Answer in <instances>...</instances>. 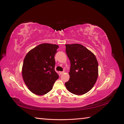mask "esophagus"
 <instances>
[{
  "label": "esophagus",
  "mask_w": 124,
  "mask_h": 124,
  "mask_svg": "<svg viewBox=\"0 0 124 124\" xmlns=\"http://www.w3.org/2000/svg\"><path fill=\"white\" fill-rule=\"evenodd\" d=\"M63 73H64V71H61V72H59V73H60V74H61V75H62Z\"/></svg>",
  "instance_id": "obj_1"
}]
</instances>
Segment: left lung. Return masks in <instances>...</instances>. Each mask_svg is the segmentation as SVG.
Listing matches in <instances>:
<instances>
[{
    "instance_id": "1",
    "label": "left lung",
    "mask_w": 124,
    "mask_h": 124,
    "mask_svg": "<svg viewBox=\"0 0 124 124\" xmlns=\"http://www.w3.org/2000/svg\"><path fill=\"white\" fill-rule=\"evenodd\" d=\"M70 61V78L65 83L68 91L75 95L87 93L96 83L98 76V63L92 52L80 44L66 45Z\"/></svg>"
}]
</instances>
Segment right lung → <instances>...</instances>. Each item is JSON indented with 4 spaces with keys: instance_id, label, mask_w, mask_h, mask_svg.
Wrapping results in <instances>:
<instances>
[{
    "instance_id": "right-lung-1",
    "label": "right lung",
    "mask_w": 124,
    "mask_h": 124,
    "mask_svg": "<svg viewBox=\"0 0 124 124\" xmlns=\"http://www.w3.org/2000/svg\"><path fill=\"white\" fill-rule=\"evenodd\" d=\"M58 46L50 43L38 45L26 54L22 76L32 93L43 95L51 91L59 76L55 70L54 56Z\"/></svg>"
}]
</instances>
